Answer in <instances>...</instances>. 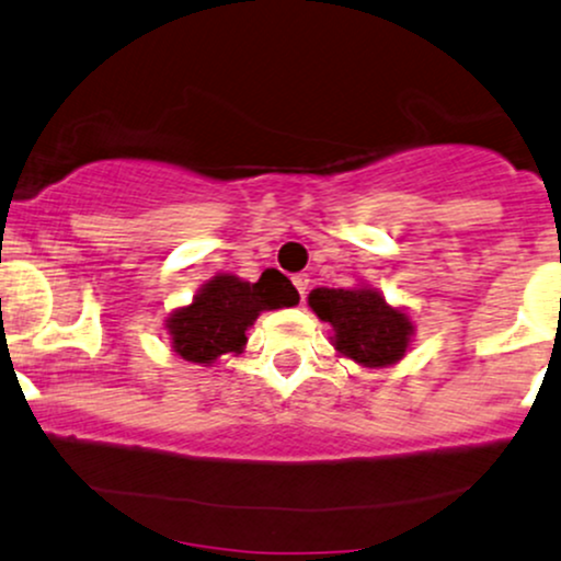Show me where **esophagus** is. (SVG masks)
Instances as JSON below:
<instances>
[{
  "mask_svg": "<svg viewBox=\"0 0 561 561\" xmlns=\"http://www.w3.org/2000/svg\"><path fill=\"white\" fill-rule=\"evenodd\" d=\"M294 286H297V291H299V297L305 299L307 297V288H310V275H305V273H297L294 275Z\"/></svg>",
  "mask_w": 561,
  "mask_h": 561,
  "instance_id": "1",
  "label": "esophagus"
}]
</instances>
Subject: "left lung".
Here are the masks:
<instances>
[{"label": "left lung", "instance_id": "obj_1", "mask_svg": "<svg viewBox=\"0 0 561 561\" xmlns=\"http://www.w3.org/2000/svg\"><path fill=\"white\" fill-rule=\"evenodd\" d=\"M307 305L333 329V350L365 368L400 363L416 331L411 314L368 286L314 288Z\"/></svg>", "mask_w": 561, "mask_h": 561}]
</instances>
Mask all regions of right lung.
<instances>
[{"instance_id": "right-lung-1", "label": "right lung", "mask_w": 561, "mask_h": 561, "mask_svg": "<svg viewBox=\"0 0 561 561\" xmlns=\"http://www.w3.org/2000/svg\"><path fill=\"white\" fill-rule=\"evenodd\" d=\"M299 305V291L278 270H264L256 283L230 273L214 275L191 305L169 312L163 329L182 360L211 365L222 355H241L247 331L264 310Z\"/></svg>"}]
</instances>
